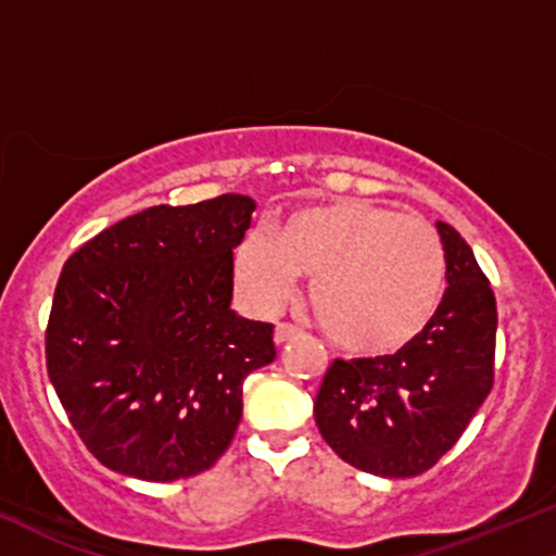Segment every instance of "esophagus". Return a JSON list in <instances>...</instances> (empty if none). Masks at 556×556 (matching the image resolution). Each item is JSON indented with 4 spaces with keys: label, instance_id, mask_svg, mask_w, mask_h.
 Here are the masks:
<instances>
[{
    "label": "esophagus",
    "instance_id": "esophagus-1",
    "mask_svg": "<svg viewBox=\"0 0 556 556\" xmlns=\"http://www.w3.org/2000/svg\"><path fill=\"white\" fill-rule=\"evenodd\" d=\"M298 336H300V330L290 326V323H279V326L274 328V343H277V346H282V343L298 339Z\"/></svg>",
    "mask_w": 556,
    "mask_h": 556
}]
</instances>
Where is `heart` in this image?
I'll return each instance as SVG.
<instances>
[{"mask_svg": "<svg viewBox=\"0 0 556 556\" xmlns=\"http://www.w3.org/2000/svg\"><path fill=\"white\" fill-rule=\"evenodd\" d=\"M236 282L274 311L300 274H313L320 328L351 354L382 356L426 330L446 294V254L435 230L367 200L292 210L271 230H251L233 256Z\"/></svg>", "mask_w": 556, "mask_h": 556, "instance_id": "obj_1", "label": "heart"}]
</instances>
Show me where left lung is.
Returning <instances> with one entry per match:
<instances>
[{
	"instance_id": "obj_1",
	"label": "left lung",
	"mask_w": 556,
	"mask_h": 556,
	"mask_svg": "<svg viewBox=\"0 0 556 556\" xmlns=\"http://www.w3.org/2000/svg\"><path fill=\"white\" fill-rule=\"evenodd\" d=\"M446 294L426 330L375 359H336L315 397L326 444L362 472L416 477L465 433L493 390L497 307L465 238L435 223Z\"/></svg>"
}]
</instances>
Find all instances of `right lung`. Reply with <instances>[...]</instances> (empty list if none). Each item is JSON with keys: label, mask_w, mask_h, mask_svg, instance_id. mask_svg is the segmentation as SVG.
Instances as JSON below:
<instances>
[{"label": "right lung", "mask_w": 556, "mask_h": 556, "mask_svg": "<svg viewBox=\"0 0 556 556\" xmlns=\"http://www.w3.org/2000/svg\"><path fill=\"white\" fill-rule=\"evenodd\" d=\"M254 210L245 194L156 205L63 264L48 377L108 469L174 482L205 472L233 441L243 379L277 356L271 323L230 307L233 249Z\"/></svg>", "instance_id": "add662e5"}]
</instances>
